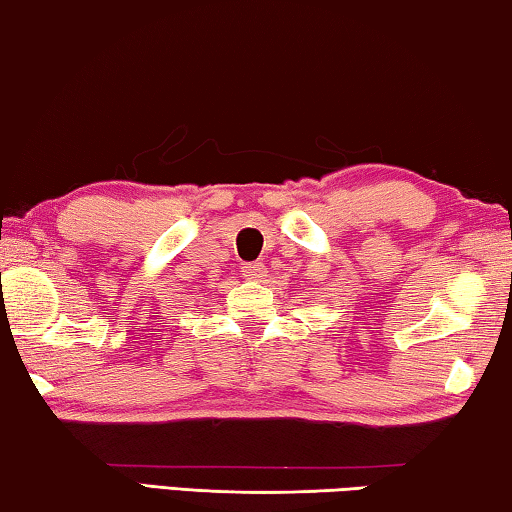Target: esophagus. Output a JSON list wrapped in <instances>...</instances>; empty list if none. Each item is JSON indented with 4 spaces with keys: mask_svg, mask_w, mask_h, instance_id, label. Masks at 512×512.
Wrapping results in <instances>:
<instances>
[{
    "mask_svg": "<svg viewBox=\"0 0 512 512\" xmlns=\"http://www.w3.org/2000/svg\"><path fill=\"white\" fill-rule=\"evenodd\" d=\"M243 273H246V276L253 278V280H262L266 276V269H264L262 262H250V264L243 266Z\"/></svg>",
    "mask_w": 512,
    "mask_h": 512,
    "instance_id": "1",
    "label": "esophagus"
}]
</instances>
